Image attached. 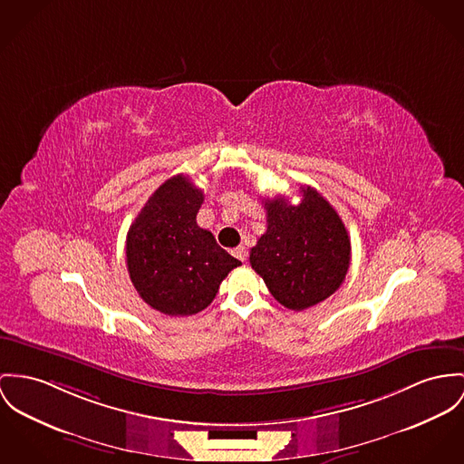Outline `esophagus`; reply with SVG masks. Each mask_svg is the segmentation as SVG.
Here are the masks:
<instances>
[{"label": "esophagus", "mask_w": 464, "mask_h": 464, "mask_svg": "<svg viewBox=\"0 0 464 464\" xmlns=\"http://www.w3.org/2000/svg\"><path fill=\"white\" fill-rule=\"evenodd\" d=\"M231 254H233L237 259H240V261H246V259H247V249H246L244 246H238L237 249L231 250Z\"/></svg>", "instance_id": "obj_1"}]
</instances>
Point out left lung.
Returning a JSON list of instances; mask_svg holds the SVG:
<instances>
[{
  "label": "left lung",
  "instance_id": "left-lung-1",
  "mask_svg": "<svg viewBox=\"0 0 464 464\" xmlns=\"http://www.w3.org/2000/svg\"><path fill=\"white\" fill-rule=\"evenodd\" d=\"M293 207L283 196L265 199L266 233L250 249V266L272 296L291 311H304L334 295L352 259L341 217L313 187H300Z\"/></svg>",
  "mask_w": 464,
  "mask_h": 464
}]
</instances>
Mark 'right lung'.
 <instances>
[{"instance_id": "add662e5", "label": "right lung", "mask_w": 464, "mask_h": 464, "mask_svg": "<svg viewBox=\"0 0 464 464\" xmlns=\"http://www.w3.org/2000/svg\"><path fill=\"white\" fill-rule=\"evenodd\" d=\"M205 194L183 175L166 179L127 233V268L144 302L168 316L207 309L227 274L242 263L198 226Z\"/></svg>"}]
</instances>
